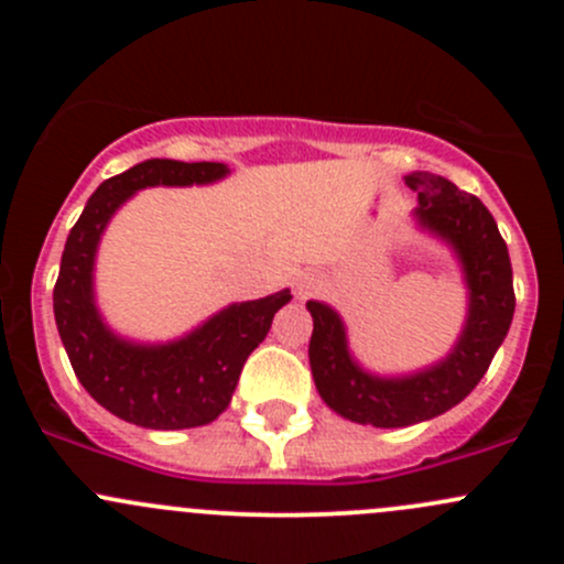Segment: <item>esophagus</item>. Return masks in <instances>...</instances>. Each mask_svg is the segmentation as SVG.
Wrapping results in <instances>:
<instances>
[{
    "label": "esophagus",
    "mask_w": 564,
    "mask_h": 564,
    "mask_svg": "<svg viewBox=\"0 0 564 564\" xmlns=\"http://www.w3.org/2000/svg\"><path fill=\"white\" fill-rule=\"evenodd\" d=\"M322 286L324 283L316 272H303V275L294 281V292H297V297H311V294H316Z\"/></svg>",
    "instance_id": "34e87169"
}]
</instances>
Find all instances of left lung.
<instances>
[{
    "label": "left lung",
    "mask_w": 564,
    "mask_h": 564,
    "mask_svg": "<svg viewBox=\"0 0 564 564\" xmlns=\"http://www.w3.org/2000/svg\"><path fill=\"white\" fill-rule=\"evenodd\" d=\"M406 185L417 191V224L456 250L469 289V314L451 355L409 377H377L351 357L340 316L316 300L308 303V357L318 395L340 417L377 429L423 423L464 401L486 377L516 311L508 246L486 204L440 174L414 172Z\"/></svg>",
    "instance_id": "8db88e82"
}]
</instances>
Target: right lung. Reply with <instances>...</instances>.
<instances>
[{"label": "right lung", "mask_w": 564, "mask_h": 564, "mask_svg": "<svg viewBox=\"0 0 564 564\" xmlns=\"http://www.w3.org/2000/svg\"><path fill=\"white\" fill-rule=\"evenodd\" d=\"M226 174L224 163L152 158L106 180L67 235L54 286L56 329L84 390L124 423L155 431L213 423L229 406L242 366L270 333L272 316L292 300L283 289L250 303H231L169 344H133L113 335L100 318L93 270L111 215L141 187L207 185Z\"/></svg>", "instance_id": "right-lung-1"}]
</instances>
